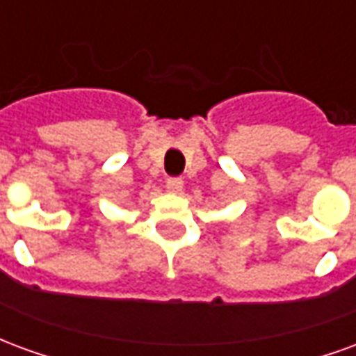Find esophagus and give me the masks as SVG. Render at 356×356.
Returning <instances> with one entry per match:
<instances>
[{
    "label": "esophagus",
    "instance_id": "1",
    "mask_svg": "<svg viewBox=\"0 0 356 356\" xmlns=\"http://www.w3.org/2000/svg\"><path fill=\"white\" fill-rule=\"evenodd\" d=\"M165 186H168V191H171V193H181L183 191V179L170 177L165 181Z\"/></svg>",
    "mask_w": 356,
    "mask_h": 356
}]
</instances>
